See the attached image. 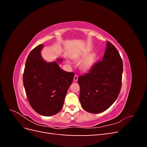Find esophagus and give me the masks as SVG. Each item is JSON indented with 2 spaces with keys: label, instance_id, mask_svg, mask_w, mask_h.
Returning <instances> with one entry per match:
<instances>
[{
  "label": "esophagus",
  "instance_id": "1",
  "mask_svg": "<svg viewBox=\"0 0 147 147\" xmlns=\"http://www.w3.org/2000/svg\"><path fill=\"white\" fill-rule=\"evenodd\" d=\"M74 82H77V80H78V75H75L74 76Z\"/></svg>",
  "mask_w": 147,
  "mask_h": 147
}]
</instances>
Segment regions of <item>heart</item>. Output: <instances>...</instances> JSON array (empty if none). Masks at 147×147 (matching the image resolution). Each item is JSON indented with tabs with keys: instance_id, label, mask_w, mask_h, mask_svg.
<instances>
[{
	"instance_id": "heart-1",
	"label": "heart",
	"mask_w": 147,
	"mask_h": 147,
	"mask_svg": "<svg viewBox=\"0 0 147 147\" xmlns=\"http://www.w3.org/2000/svg\"><path fill=\"white\" fill-rule=\"evenodd\" d=\"M94 58H95L94 55H91L90 56H89L82 63L81 65L82 69L83 71H87L90 69L92 67L93 63H94Z\"/></svg>"
}]
</instances>
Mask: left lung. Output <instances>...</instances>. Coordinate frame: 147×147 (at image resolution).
<instances>
[{"mask_svg": "<svg viewBox=\"0 0 147 147\" xmlns=\"http://www.w3.org/2000/svg\"><path fill=\"white\" fill-rule=\"evenodd\" d=\"M123 70V61L118 51L107 41L102 60L97 61L88 73L78 78L82 108L92 113L108 109L121 90Z\"/></svg>", "mask_w": 147, "mask_h": 147, "instance_id": "obj_1", "label": "left lung"}]
</instances>
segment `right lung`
Here are the masks:
<instances>
[{
    "mask_svg": "<svg viewBox=\"0 0 147 147\" xmlns=\"http://www.w3.org/2000/svg\"><path fill=\"white\" fill-rule=\"evenodd\" d=\"M43 46L40 44L30 52L25 64L23 84L32 108L40 115L52 116L63 108L75 74L60 69L56 62L43 61L40 55Z\"/></svg>",
    "mask_w": 147,
    "mask_h": 147,
    "instance_id": "obj_1",
    "label": "right lung"
}]
</instances>
